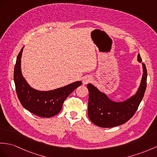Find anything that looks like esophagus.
Instances as JSON below:
<instances>
[{
  "label": "esophagus",
  "mask_w": 157,
  "mask_h": 157,
  "mask_svg": "<svg viewBox=\"0 0 157 157\" xmlns=\"http://www.w3.org/2000/svg\"><path fill=\"white\" fill-rule=\"evenodd\" d=\"M91 81H92V78L89 76H85V77L84 78L83 80H82V82H83L84 85H86V84L90 82Z\"/></svg>",
  "instance_id": "obj_1"
}]
</instances>
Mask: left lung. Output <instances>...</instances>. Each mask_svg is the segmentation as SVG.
<instances>
[{"mask_svg": "<svg viewBox=\"0 0 157 157\" xmlns=\"http://www.w3.org/2000/svg\"><path fill=\"white\" fill-rule=\"evenodd\" d=\"M138 60L142 62L139 54ZM143 68V78L138 91L134 96L123 102L111 101L93 85L88 84L89 91L88 115L94 124L102 128H110L123 124L131 119L138 109L146 90L147 71L144 63Z\"/></svg>", "mask_w": 157, "mask_h": 157, "instance_id": "8db88e82", "label": "left lung"}]
</instances>
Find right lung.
<instances>
[{"label": "right lung", "instance_id": "obj_1", "mask_svg": "<svg viewBox=\"0 0 157 157\" xmlns=\"http://www.w3.org/2000/svg\"><path fill=\"white\" fill-rule=\"evenodd\" d=\"M22 48L18 53L14 70V81L18 98L23 107L36 116L50 118L59 113L64 100L81 85V81L49 91H39L30 87L21 73V59Z\"/></svg>", "mask_w": 157, "mask_h": 157}]
</instances>
